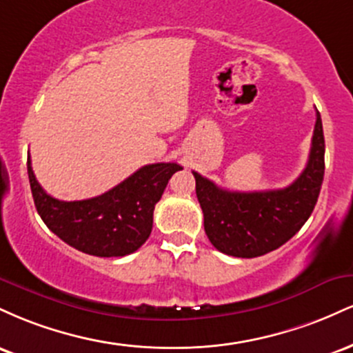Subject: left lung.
I'll return each instance as SVG.
<instances>
[{
	"label": "left lung",
	"mask_w": 353,
	"mask_h": 353,
	"mask_svg": "<svg viewBox=\"0 0 353 353\" xmlns=\"http://www.w3.org/2000/svg\"><path fill=\"white\" fill-rule=\"evenodd\" d=\"M325 141L317 112L309 161L292 184L275 190L237 192L192 172L210 244L234 257L252 259L285 244L310 217L325 172Z\"/></svg>",
	"instance_id": "left-lung-1"
}]
</instances>
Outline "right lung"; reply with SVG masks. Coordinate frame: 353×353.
Wrapping results in <instances>:
<instances>
[{"mask_svg": "<svg viewBox=\"0 0 353 353\" xmlns=\"http://www.w3.org/2000/svg\"><path fill=\"white\" fill-rule=\"evenodd\" d=\"M181 169L176 163L143 165L101 196L66 202L54 199L39 185L28 156L31 192L44 224L61 241L96 257H124L148 241L154 208L172 174Z\"/></svg>", "mask_w": 353, "mask_h": 353, "instance_id": "add662e5", "label": "right lung"}]
</instances>
